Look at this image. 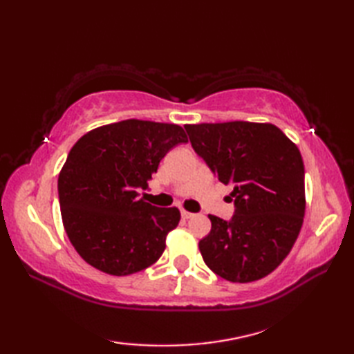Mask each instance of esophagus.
I'll use <instances>...</instances> for the list:
<instances>
[{
	"label": "esophagus",
	"mask_w": 354,
	"mask_h": 354,
	"mask_svg": "<svg viewBox=\"0 0 354 354\" xmlns=\"http://www.w3.org/2000/svg\"><path fill=\"white\" fill-rule=\"evenodd\" d=\"M181 216H183V219H190V217H193L194 214H193V213H190V212H185V209H183V212H181Z\"/></svg>",
	"instance_id": "34e87169"
}]
</instances>
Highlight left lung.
I'll list each match as a JSON object with an SVG mask.
<instances>
[{
	"label": "left lung",
	"instance_id": "1",
	"mask_svg": "<svg viewBox=\"0 0 354 354\" xmlns=\"http://www.w3.org/2000/svg\"><path fill=\"white\" fill-rule=\"evenodd\" d=\"M184 127L194 152L221 183L232 187L236 205L230 222L208 214L212 231L199 242L202 259L228 281L260 280L288 257L301 230L306 212L301 153L270 123Z\"/></svg>",
	"mask_w": 354,
	"mask_h": 354
}]
</instances>
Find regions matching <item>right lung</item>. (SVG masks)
Masks as SVG:
<instances>
[{
    "label": "right lung",
    "mask_w": 354,
    "mask_h": 354,
    "mask_svg": "<svg viewBox=\"0 0 354 354\" xmlns=\"http://www.w3.org/2000/svg\"><path fill=\"white\" fill-rule=\"evenodd\" d=\"M187 141L181 126L131 118L95 127L73 146L59 173V204L66 236L88 265L124 277L161 257L181 213L150 205L138 190Z\"/></svg>",
    "instance_id": "add662e5"
}]
</instances>
